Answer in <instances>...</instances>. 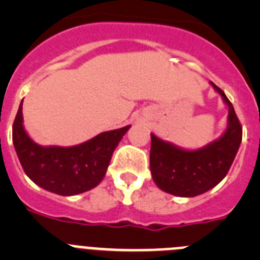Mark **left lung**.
<instances>
[{"label": "left lung", "instance_id": "1", "mask_svg": "<svg viewBox=\"0 0 260 260\" xmlns=\"http://www.w3.org/2000/svg\"><path fill=\"white\" fill-rule=\"evenodd\" d=\"M229 107L228 127L220 139L197 151H185L151 134L150 168L158 189L177 197H197L226 176L242 141V126L221 88L211 82Z\"/></svg>", "mask_w": 260, "mask_h": 260}]
</instances>
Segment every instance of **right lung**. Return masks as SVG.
Listing matches in <instances>:
<instances>
[{"mask_svg":"<svg viewBox=\"0 0 260 260\" xmlns=\"http://www.w3.org/2000/svg\"><path fill=\"white\" fill-rule=\"evenodd\" d=\"M130 126L105 132L74 147H41L23 127L22 103L13 123V143L20 165L36 185L58 195L88 191L104 178L114 148Z\"/></svg>","mask_w":260,"mask_h":260,"instance_id":"add662e5","label":"right lung"}]
</instances>
